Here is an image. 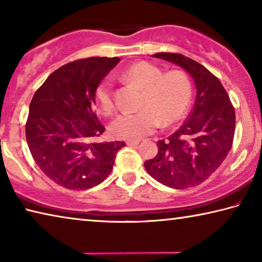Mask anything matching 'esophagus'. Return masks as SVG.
<instances>
[{"label": "esophagus", "instance_id": "1", "mask_svg": "<svg viewBox=\"0 0 262 262\" xmlns=\"http://www.w3.org/2000/svg\"><path fill=\"white\" fill-rule=\"evenodd\" d=\"M140 143L139 140H127L126 144L129 145V147H134V145H137Z\"/></svg>", "mask_w": 262, "mask_h": 262}]
</instances>
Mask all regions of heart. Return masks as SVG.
Returning <instances> with one entry per match:
<instances>
[{
  "mask_svg": "<svg viewBox=\"0 0 262 262\" xmlns=\"http://www.w3.org/2000/svg\"><path fill=\"white\" fill-rule=\"evenodd\" d=\"M122 78L143 90L141 111L123 113L111 123V133L122 140H139L156 129L159 123L171 125L185 114L192 82L184 72L163 73L162 68L148 61H140L123 70ZM95 105L99 112L110 117L115 111L113 83L105 78L95 90Z\"/></svg>",
  "mask_w": 262,
  "mask_h": 262,
  "instance_id": "obj_1",
  "label": "heart"
}]
</instances>
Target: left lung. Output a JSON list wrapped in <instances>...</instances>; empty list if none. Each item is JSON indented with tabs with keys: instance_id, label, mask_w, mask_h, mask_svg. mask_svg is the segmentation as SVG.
I'll return each mask as SVG.
<instances>
[{
	"instance_id": "1",
	"label": "left lung",
	"mask_w": 262,
	"mask_h": 262,
	"mask_svg": "<svg viewBox=\"0 0 262 262\" xmlns=\"http://www.w3.org/2000/svg\"><path fill=\"white\" fill-rule=\"evenodd\" d=\"M152 56L187 70L196 86V99L186 122L157 142L158 154L145 161L144 167L167 187H194L209 178L228 156L236 127L234 107L220 79L199 62L179 53Z\"/></svg>"
}]
</instances>
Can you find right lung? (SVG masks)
Returning a JSON list of instances; mask_svg holds the SVG:
<instances>
[{"label": "right lung", "mask_w": 262, "mask_h": 262, "mask_svg": "<svg viewBox=\"0 0 262 262\" xmlns=\"http://www.w3.org/2000/svg\"><path fill=\"white\" fill-rule=\"evenodd\" d=\"M119 57H86L62 66L35 91L25 126L31 155L48 178L79 190L99 185L125 142L98 143L105 127L95 111V90Z\"/></svg>", "instance_id": "1"}]
</instances>
